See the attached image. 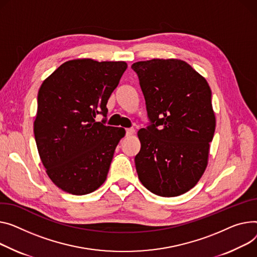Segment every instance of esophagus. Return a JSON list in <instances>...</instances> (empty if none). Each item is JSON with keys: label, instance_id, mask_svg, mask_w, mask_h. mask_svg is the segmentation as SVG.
Masks as SVG:
<instances>
[{"label": "esophagus", "instance_id": "1", "mask_svg": "<svg viewBox=\"0 0 257 257\" xmlns=\"http://www.w3.org/2000/svg\"><path fill=\"white\" fill-rule=\"evenodd\" d=\"M135 133V130L133 129V128H128V129H126V134L127 135H133Z\"/></svg>", "mask_w": 257, "mask_h": 257}]
</instances>
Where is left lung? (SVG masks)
<instances>
[{
    "mask_svg": "<svg viewBox=\"0 0 257 257\" xmlns=\"http://www.w3.org/2000/svg\"><path fill=\"white\" fill-rule=\"evenodd\" d=\"M151 125L139 132L135 167L152 193L189 191L207 168L216 117L208 81L185 61L153 59L132 64Z\"/></svg>",
    "mask_w": 257,
    "mask_h": 257,
    "instance_id": "obj_1",
    "label": "left lung"
}]
</instances>
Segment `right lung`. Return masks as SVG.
Listing matches in <instances>:
<instances>
[{"label":"right lung","instance_id":"1","mask_svg":"<svg viewBox=\"0 0 257 257\" xmlns=\"http://www.w3.org/2000/svg\"><path fill=\"white\" fill-rule=\"evenodd\" d=\"M127 69L126 62L70 60L41 84L34 134L46 174L74 195L94 192L106 180L125 129L96 122Z\"/></svg>","mask_w":257,"mask_h":257}]
</instances>
